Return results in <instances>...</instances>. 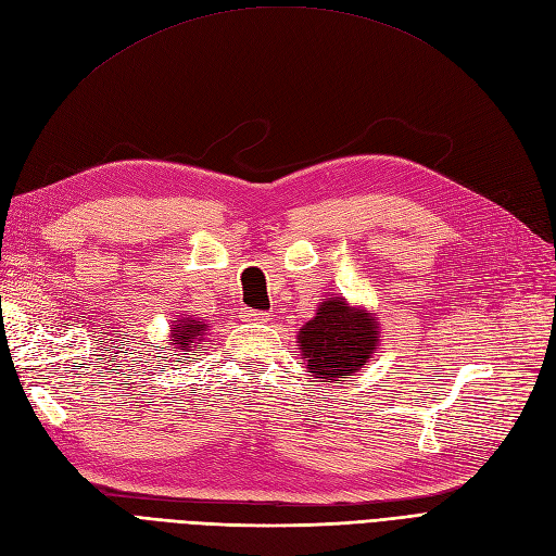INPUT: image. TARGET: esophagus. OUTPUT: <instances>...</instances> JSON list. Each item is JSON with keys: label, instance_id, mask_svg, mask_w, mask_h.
<instances>
[{"label": "esophagus", "instance_id": "1", "mask_svg": "<svg viewBox=\"0 0 556 556\" xmlns=\"http://www.w3.org/2000/svg\"><path fill=\"white\" fill-rule=\"evenodd\" d=\"M243 319H250V323H268V313L262 311H243Z\"/></svg>", "mask_w": 556, "mask_h": 556}]
</instances>
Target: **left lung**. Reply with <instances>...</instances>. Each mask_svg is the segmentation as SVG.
Wrapping results in <instances>:
<instances>
[{
  "mask_svg": "<svg viewBox=\"0 0 556 556\" xmlns=\"http://www.w3.org/2000/svg\"><path fill=\"white\" fill-rule=\"evenodd\" d=\"M296 343L317 382H343L374 359L380 325L366 308L348 304L343 296H327L313 319L299 329Z\"/></svg>",
  "mask_w": 556,
  "mask_h": 556,
  "instance_id": "obj_1",
  "label": "left lung"
}]
</instances>
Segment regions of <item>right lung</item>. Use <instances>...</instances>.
I'll use <instances>...</instances> for the list:
<instances>
[{"instance_id": "add662e5", "label": "right lung", "mask_w": 556, "mask_h": 556, "mask_svg": "<svg viewBox=\"0 0 556 556\" xmlns=\"http://www.w3.org/2000/svg\"><path fill=\"white\" fill-rule=\"evenodd\" d=\"M206 331H208V325L204 323V319L192 317V315L190 317L178 315L174 319L172 329H169V341L176 348L178 355H190L192 350H197L199 343H204ZM188 359H185V362H188Z\"/></svg>"}]
</instances>
